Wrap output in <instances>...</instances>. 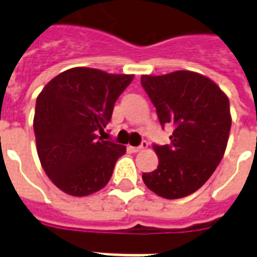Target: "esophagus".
<instances>
[{
	"label": "esophagus",
	"mask_w": 257,
	"mask_h": 257,
	"mask_svg": "<svg viewBox=\"0 0 257 257\" xmlns=\"http://www.w3.org/2000/svg\"><path fill=\"white\" fill-rule=\"evenodd\" d=\"M148 148V143L147 141H143L141 143V145H139V147H128V149L131 151V152H141V151H144V149Z\"/></svg>",
	"instance_id": "34e87169"
}]
</instances>
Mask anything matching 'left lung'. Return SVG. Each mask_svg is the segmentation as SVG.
Segmentation results:
<instances>
[{"instance_id": "left-lung-1", "label": "left lung", "mask_w": 257, "mask_h": 257, "mask_svg": "<svg viewBox=\"0 0 257 257\" xmlns=\"http://www.w3.org/2000/svg\"><path fill=\"white\" fill-rule=\"evenodd\" d=\"M160 124L173 125L171 145H155L159 165L143 173L145 185L164 199L196 192L215 172L227 148L232 117L227 94L191 70L141 76Z\"/></svg>"}]
</instances>
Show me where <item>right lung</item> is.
<instances>
[{
  "label": "right lung",
  "mask_w": 257,
  "mask_h": 257,
  "mask_svg": "<svg viewBox=\"0 0 257 257\" xmlns=\"http://www.w3.org/2000/svg\"><path fill=\"white\" fill-rule=\"evenodd\" d=\"M133 77L78 66L56 76L38 94L33 120L38 159L62 192L82 197L110 180L126 148L97 133L104 132Z\"/></svg>",
  "instance_id": "1"
}]
</instances>
